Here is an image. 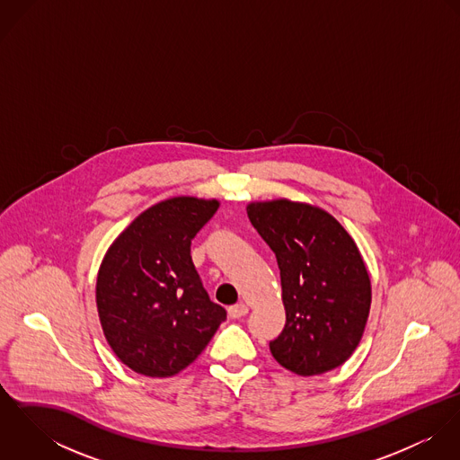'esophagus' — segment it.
Returning <instances> with one entry per match:
<instances>
[{"label":"esophagus","mask_w":460,"mask_h":460,"mask_svg":"<svg viewBox=\"0 0 460 460\" xmlns=\"http://www.w3.org/2000/svg\"><path fill=\"white\" fill-rule=\"evenodd\" d=\"M248 312H250V308H248L244 303H239V305H234V306L228 308V315H230L232 319H241V317H244Z\"/></svg>","instance_id":"1"}]
</instances>
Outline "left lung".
I'll use <instances>...</instances> for the list:
<instances>
[{
    "instance_id": "1",
    "label": "left lung",
    "mask_w": 460,
    "mask_h": 460,
    "mask_svg": "<svg viewBox=\"0 0 460 460\" xmlns=\"http://www.w3.org/2000/svg\"><path fill=\"white\" fill-rule=\"evenodd\" d=\"M252 225L274 252L287 323L274 359L308 377L343 365L361 341L372 283L349 232L321 207L287 198L252 201Z\"/></svg>"
}]
</instances>
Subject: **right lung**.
<instances>
[{
  "mask_svg": "<svg viewBox=\"0 0 460 460\" xmlns=\"http://www.w3.org/2000/svg\"><path fill=\"white\" fill-rule=\"evenodd\" d=\"M217 199L173 197L143 210L108 248L95 301L115 356L136 374L172 377L190 367L226 319L205 292L191 241Z\"/></svg>",
  "mask_w": 460,
  "mask_h": 460,
  "instance_id": "obj_1",
  "label": "right lung"
}]
</instances>
